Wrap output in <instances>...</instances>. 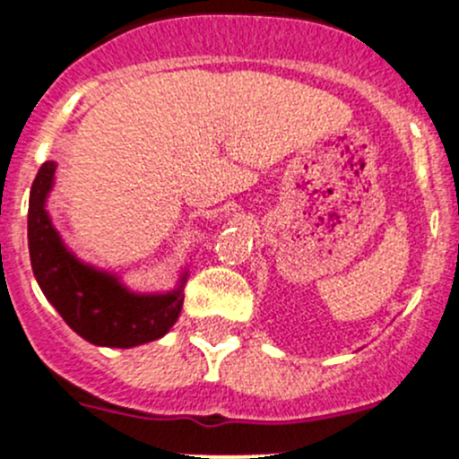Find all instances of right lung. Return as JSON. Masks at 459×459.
Wrapping results in <instances>:
<instances>
[{
	"instance_id": "right-lung-1",
	"label": "right lung",
	"mask_w": 459,
	"mask_h": 459,
	"mask_svg": "<svg viewBox=\"0 0 459 459\" xmlns=\"http://www.w3.org/2000/svg\"><path fill=\"white\" fill-rule=\"evenodd\" d=\"M54 177L56 162L47 160L29 196V255L47 301L76 335L94 346L131 349L160 340L181 315L187 272L171 292L143 294L128 290L115 273L76 258L47 212Z\"/></svg>"
}]
</instances>
